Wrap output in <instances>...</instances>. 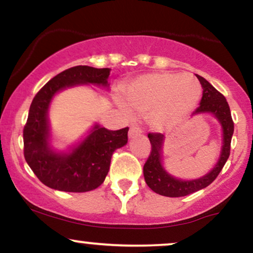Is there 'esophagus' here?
Segmentation results:
<instances>
[{
  "mask_svg": "<svg viewBox=\"0 0 253 253\" xmlns=\"http://www.w3.org/2000/svg\"><path fill=\"white\" fill-rule=\"evenodd\" d=\"M141 133V129L137 126H131L129 130V138H133L135 136H138Z\"/></svg>",
  "mask_w": 253,
  "mask_h": 253,
  "instance_id": "obj_1",
  "label": "esophagus"
}]
</instances>
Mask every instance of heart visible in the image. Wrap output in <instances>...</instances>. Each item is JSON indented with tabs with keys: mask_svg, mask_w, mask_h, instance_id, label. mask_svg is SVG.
<instances>
[{
	"mask_svg": "<svg viewBox=\"0 0 253 253\" xmlns=\"http://www.w3.org/2000/svg\"><path fill=\"white\" fill-rule=\"evenodd\" d=\"M200 83L191 73L153 72L133 79L126 90V99L133 112L147 115V123L155 131H163L188 116L201 98ZM120 108L130 115L123 99Z\"/></svg>",
	"mask_w": 253,
	"mask_h": 253,
	"instance_id": "1",
	"label": "heart"
}]
</instances>
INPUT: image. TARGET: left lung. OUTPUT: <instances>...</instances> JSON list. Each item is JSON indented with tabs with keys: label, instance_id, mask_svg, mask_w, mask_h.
Instances as JSON below:
<instances>
[{
	"label": "left lung",
	"instance_id": "left-lung-1",
	"mask_svg": "<svg viewBox=\"0 0 253 253\" xmlns=\"http://www.w3.org/2000/svg\"><path fill=\"white\" fill-rule=\"evenodd\" d=\"M203 87V98L199 108L193 112L192 116L212 115L218 121L221 127V149L218 161L207 174L198 179L182 180L175 177L163 166V147H165L166 136L162 133H149L148 137L151 143V153L149 159L143 167V175L147 185L151 191L163 197L179 198L186 197L200 189L206 188L211 185L221 171L230 156L231 139H232L234 124L231 117L230 106L220 92H218L203 77L195 74Z\"/></svg>",
	"mask_w": 253,
	"mask_h": 253
}]
</instances>
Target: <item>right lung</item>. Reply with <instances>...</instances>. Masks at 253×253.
I'll return each mask as SVG.
<instances>
[{"mask_svg": "<svg viewBox=\"0 0 253 253\" xmlns=\"http://www.w3.org/2000/svg\"><path fill=\"white\" fill-rule=\"evenodd\" d=\"M110 68L74 66L56 74L38 92L29 108L23 129L25 159L38 179L49 188L84 193L99 187L109 173L112 154L127 143L129 127L111 130L98 123L67 149L52 144L48 111L59 92L83 85L109 90Z\"/></svg>", "mask_w": 253, "mask_h": 253, "instance_id": "add662e5", "label": "right lung"}]
</instances>
